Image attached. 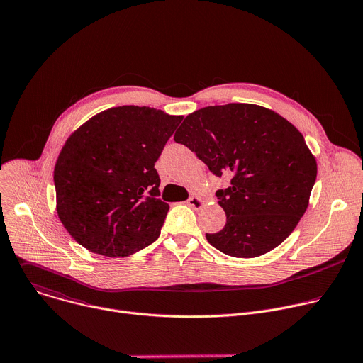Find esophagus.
<instances>
[{
	"label": "esophagus",
	"mask_w": 363,
	"mask_h": 363,
	"mask_svg": "<svg viewBox=\"0 0 363 363\" xmlns=\"http://www.w3.org/2000/svg\"><path fill=\"white\" fill-rule=\"evenodd\" d=\"M203 199L202 198H199V196H196V195H192L189 199H188V205L191 206V208H194V210H201L202 206H203Z\"/></svg>",
	"instance_id": "1"
}]
</instances>
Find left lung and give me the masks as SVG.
<instances>
[{"label":"left lung","instance_id":"obj_1","mask_svg":"<svg viewBox=\"0 0 363 363\" xmlns=\"http://www.w3.org/2000/svg\"><path fill=\"white\" fill-rule=\"evenodd\" d=\"M218 177L225 227L206 240L237 258H254L280 245L307 210L318 162L303 135L272 109L251 103L208 106L188 115L174 136Z\"/></svg>","mask_w":363,"mask_h":363}]
</instances>
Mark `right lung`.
<instances>
[{"instance_id": "obj_1", "label": "right lung", "mask_w": 363, "mask_h": 363, "mask_svg": "<svg viewBox=\"0 0 363 363\" xmlns=\"http://www.w3.org/2000/svg\"><path fill=\"white\" fill-rule=\"evenodd\" d=\"M182 116L146 106L103 111L65 142L55 167L56 210L69 234L106 257H128L161 234L169 205L155 162Z\"/></svg>"}]
</instances>
